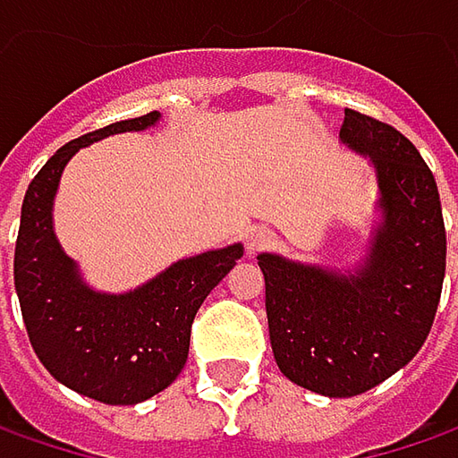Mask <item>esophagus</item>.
<instances>
[{
	"instance_id": "esophagus-1",
	"label": "esophagus",
	"mask_w": 458,
	"mask_h": 458,
	"mask_svg": "<svg viewBox=\"0 0 458 458\" xmlns=\"http://www.w3.org/2000/svg\"><path fill=\"white\" fill-rule=\"evenodd\" d=\"M271 245H274V232H268L266 226L250 229V234L245 237V250L250 255H255V252H260V250H266V247Z\"/></svg>"
}]
</instances>
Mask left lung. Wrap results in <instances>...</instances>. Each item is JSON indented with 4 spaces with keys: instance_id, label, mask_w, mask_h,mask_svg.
<instances>
[{
    "instance_id": "left-lung-1",
    "label": "left lung",
    "mask_w": 458,
    "mask_h": 458,
    "mask_svg": "<svg viewBox=\"0 0 458 458\" xmlns=\"http://www.w3.org/2000/svg\"><path fill=\"white\" fill-rule=\"evenodd\" d=\"M339 138L376 166L380 224L365 263L339 274L258 255L278 370L331 399L365 394L407 365L430 334L445 276L441 195L420 150L354 109H344Z\"/></svg>"
}]
</instances>
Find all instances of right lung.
<instances>
[{
    "mask_svg": "<svg viewBox=\"0 0 458 458\" xmlns=\"http://www.w3.org/2000/svg\"><path fill=\"white\" fill-rule=\"evenodd\" d=\"M158 112L93 130L62 146L28 184L15 242V289L33 352L59 383L104 404H138L180 376L195 312L245 247L229 245L172 263L148 284L104 294L62 250L51 208L67 161L101 138L138 132Z\"/></svg>",
    "mask_w": 458,
    "mask_h": 458,
    "instance_id": "right-lung-1",
    "label": "right lung"
}]
</instances>
